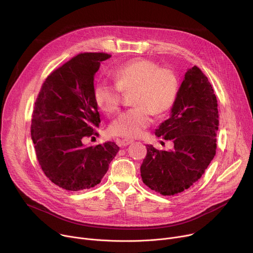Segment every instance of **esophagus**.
<instances>
[{"label": "esophagus", "instance_id": "esophagus-1", "mask_svg": "<svg viewBox=\"0 0 253 253\" xmlns=\"http://www.w3.org/2000/svg\"><path fill=\"white\" fill-rule=\"evenodd\" d=\"M133 141L132 140H128V139H122V140H120L118 143H119V145L120 146H128L129 144H131Z\"/></svg>", "mask_w": 253, "mask_h": 253}]
</instances>
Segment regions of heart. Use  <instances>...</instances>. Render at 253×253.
<instances>
[{"label":"heart","mask_w":253,"mask_h":253,"mask_svg":"<svg viewBox=\"0 0 253 253\" xmlns=\"http://www.w3.org/2000/svg\"><path fill=\"white\" fill-rule=\"evenodd\" d=\"M114 84L99 82L94 98L100 109L108 114L116 113L122 103V92L133 93L132 109L122 113L110 125L111 134L126 139L139 137L150 126L152 113L166 114L173 107L178 94V79L173 71L159 68L151 60H130L112 73Z\"/></svg>","instance_id":"1"}]
</instances>
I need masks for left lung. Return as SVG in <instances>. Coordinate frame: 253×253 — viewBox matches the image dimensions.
Masks as SVG:
<instances>
[{
    "label": "left lung",
    "instance_id": "8db88e82",
    "mask_svg": "<svg viewBox=\"0 0 253 253\" xmlns=\"http://www.w3.org/2000/svg\"><path fill=\"white\" fill-rule=\"evenodd\" d=\"M218 124L213 88L194 66L185 73L170 117L155 131L157 137L171 140L174 148L165 151L146 145L147 155L140 168L144 184L171 196L196 183L215 156Z\"/></svg>",
    "mask_w": 253,
    "mask_h": 253
}]
</instances>
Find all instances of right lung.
Instances as JSON below:
<instances>
[{"mask_svg": "<svg viewBox=\"0 0 253 253\" xmlns=\"http://www.w3.org/2000/svg\"><path fill=\"white\" fill-rule=\"evenodd\" d=\"M111 55L82 53L51 73L40 90L33 111L31 137L45 175L68 191L89 189L101 182L119 151L114 142L85 146L98 133V105L94 76Z\"/></svg>", "mask_w": 253, "mask_h": 253, "instance_id": "obj_1", "label": "right lung"}]
</instances>
